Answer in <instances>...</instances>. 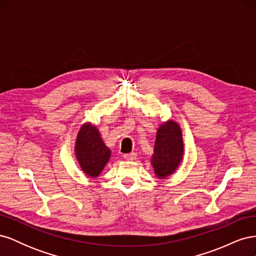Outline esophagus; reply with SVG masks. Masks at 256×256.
Segmentation results:
<instances>
[{
	"label": "esophagus",
	"mask_w": 256,
	"mask_h": 256,
	"mask_svg": "<svg viewBox=\"0 0 256 256\" xmlns=\"http://www.w3.org/2000/svg\"><path fill=\"white\" fill-rule=\"evenodd\" d=\"M124 159H125L126 161H132V160H134L136 159V154H134V152H130V154H124Z\"/></svg>",
	"instance_id": "34e87169"
}]
</instances>
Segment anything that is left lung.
<instances>
[{"instance_id": "1", "label": "left lung", "mask_w": 256, "mask_h": 256, "mask_svg": "<svg viewBox=\"0 0 256 256\" xmlns=\"http://www.w3.org/2000/svg\"><path fill=\"white\" fill-rule=\"evenodd\" d=\"M184 150L182 131L178 122L173 120L162 122L157 129L150 159L154 176L164 180L175 173L182 161Z\"/></svg>"}]
</instances>
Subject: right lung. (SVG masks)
<instances>
[{
	"label": "right lung",
	"instance_id": "1",
	"mask_svg": "<svg viewBox=\"0 0 256 256\" xmlns=\"http://www.w3.org/2000/svg\"><path fill=\"white\" fill-rule=\"evenodd\" d=\"M74 154L83 173L97 178L110 160L111 150L104 143L98 128L90 122H84L76 134Z\"/></svg>",
	"mask_w": 256,
	"mask_h": 256
}]
</instances>
